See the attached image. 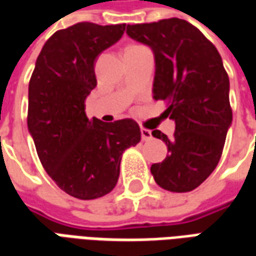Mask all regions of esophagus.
<instances>
[{"label": "esophagus", "instance_id": "1", "mask_svg": "<svg viewBox=\"0 0 256 256\" xmlns=\"http://www.w3.org/2000/svg\"><path fill=\"white\" fill-rule=\"evenodd\" d=\"M141 138H142V141H150V140H152L150 130H148V128H141Z\"/></svg>", "mask_w": 256, "mask_h": 256}]
</instances>
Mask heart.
Listing matches in <instances>:
<instances>
[{
  "instance_id": "heart-1",
  "label": "heart",
  "mask_w": 256,
  "mask_h": 256,
  "mask_svg": "<svg viewBox=\"0 0 256 256\" xmlns=\"http://www.w3.org/2000/svg\"><path fill=\"white\" fill-rule=\"evenodd\" d=\"M138 46H142V45H130L128 48H138Z\"/></svg>"
}]
</instances>
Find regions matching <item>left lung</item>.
Wrapping results in <instances>:
<instances>
[{
	"label": "left lung",
	"instance_id": "obj_1",
	"mask_svg": "<svg viewBox=\"0 0 256 256\" xmlns=\"http://www.w3.org/2000/svg\"><path fill=\"white\" fill-rule=\"evenodd\" d=\"M126 32L152 48L154 98L167 101L164 112L176 122L172 140L152 132L166 142L168 155L150 172L160 188L190 192L214 172L232 123L229 76L220 54L198 27L178 18L128 24Z\"/></svg>",
	"mask_w": 256,
	"mask_h": 256
}]
</instances>
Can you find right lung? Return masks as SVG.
Returning a JSON list of instances; mask_svg holds the SVG:
<instances>
[{"mask_svg": "<svg viewBox=\"0 0 256 256\" xmlns=\"http://www.w3.org/2000/svg\"><path fill=\"white\" fill-rule=\"evenodd\" d=\"M126 24L80 22L42 48L28 84L27 124L48 176L72 198L93 200L115 188L124 150L141 132L133 119H88L84 101L97 84L94 62L122 38Z\"/></svg>", "mask_w": 256, "mask_h": 256, "instance_id": "obj_1", "label": "right lung"}]
</instances>
